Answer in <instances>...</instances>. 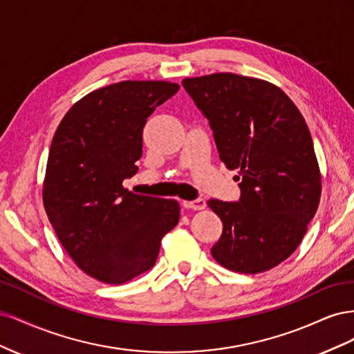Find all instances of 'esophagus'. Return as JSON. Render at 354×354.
Masks as SVG:
<instances>
[{
  "mask_svg": "<svg viewBox=\"0 0 354 354\" xmlns=\"http://www.w3.org/2000/svg\"><path fill=\"white\" fill-rule=\"evenodd\" d=\"M183 207L187 208V209H195V211H199V209H205L207 207V202L203 199H195V201H183Z\"/></svg>",
  "mask_w": 354,
  "mask_h": 354,
  "instance_id": "34e87169",
  "label": "esophagus"
}]
</instances>
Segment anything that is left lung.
Here are the masks:
<instances>
[{
    "label": "left lung",
    "mask_w": 354,
    "mask_h": 354,
    "mask_svg": "<svg viewBox=\"0 0 354 354\" xmlns=\"http://www.w3.org/2000/svg\"><path fill=\"white\" fill-rule=\"evenodd\" d=\"M221 162L238 169V202L209 199L223 223L211 254L238 273H261L291 255L317 211L322 177L303 115L274 84L236 73L185 78Z\"/></svg>",
    "instance_id": "1"
}]
</instances>
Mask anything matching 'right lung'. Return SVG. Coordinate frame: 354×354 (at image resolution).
I'll list each match as a JSON object with an SVG mask.
<instances>
[{
    "label": "right lung",
    "instance_id": "1",
    "mask_svg": "<svg viewBox=\"0 0 354 354\" xmlns=\"http://www.w3.org/2000/svg\"><path fill=\"white\" fill-rule=\"evenodd\" d=\"M180 88L167 81H121L91 91L53 137L42 201L60 243L82 272L121 285L152 269L176 227L178 202L122 186L143 153V127Z\"/></svg>",
    "mask_w": 354,
    "mask_h": 354
}]
</instances>
